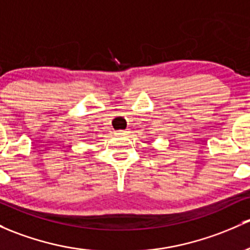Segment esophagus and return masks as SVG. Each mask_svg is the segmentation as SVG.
I'll use <instances>...</instances> for the list:
<instances>
[{
  "label": "esophagus",
  "instance_id": "obj_1",
  "mask_svg": "<svg viewBox=\"0 0 250 250\" xmlns=\"http://www.w3.org/2000/svg\"><path fill=\"white\" fill-rule=\"evenodd\" d=\"M127 133V130H117L116 135H123V134Z\"/></svg>",
  "mask_w": 250,
  "mask_h": 250
}]
</instances>
